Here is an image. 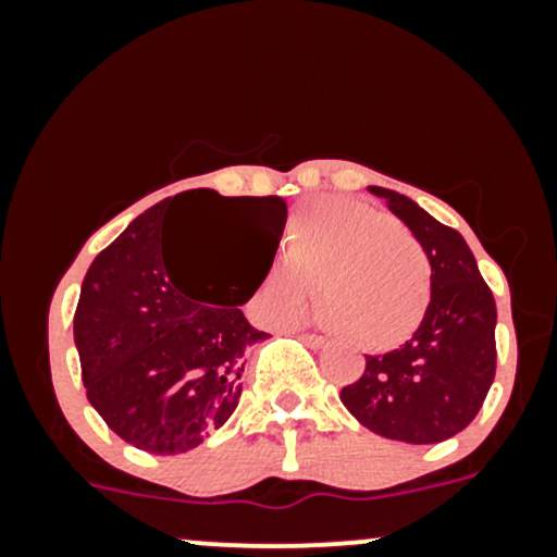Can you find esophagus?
Returning <instances> with one entry per match:
<instances>
[{
	"mask_svg": "<svg viewBox=\"0 0 557 557\" xmlns=\"http://www.w3.org/2000/svg\"><path fill=\"white\" fill-rule=\"evenodd\" d=\"M298 337L309 345V348H324V345H327V341H324L322 335H314V332H298Z\"/></svg>",
	"mask_w": 557,
	"mask_h": 557,
	"instance_id": "34e87169",
	"label": "esophagus"
}]
</instances>
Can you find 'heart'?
Listing matches in <instances>:
<instances>
[{
  "label": "heart",
  "instance_id": "heart-1",
  "mask_svg": "<svg viewBox=\"0 0 557 557\" xmlns=\"http://www.w3.org/2000/svg\"><path fill=\"white\" fill-rule=\"evenodd\" d=\"M319 311L363 348H387L419 327L432 270L421 243L393 216L350 198H317L293 216L285 261L259 287L261 319L285 324Z\"/></svg>",
  "mask_w": 557,
  "mask_h": 557
}]
</instances>
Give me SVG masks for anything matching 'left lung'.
<instances>
[{"label":"left lung","mask_w":557,"mask_h":557,"mask_svg":"<svg viewBox=\"0 0 557 557\" xmlns=\"http://www.w3.org/2000/svg\"><path fill=\"white\" fill-rule=\"evenodd\" d=\"M369 190L385 198L424 248L432 296L417 332L387 354L367 356V369L341 389V400L380 437L443 443L474 421L495 380V298L458 230L408 196L376 185Z\"/></svg>","instance_id":"obj_1"}]
</instances>
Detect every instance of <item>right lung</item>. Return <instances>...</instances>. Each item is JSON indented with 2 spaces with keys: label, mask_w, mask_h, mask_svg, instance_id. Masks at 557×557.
Instances as JSON below:
<instances>
[{
  "label": "right lung",
  "mask_w": 557,
  "mask_h": 557,
  "mask_svg": "<svg viewBox=\"0 0 557 557\" xmlns=\"http://www.w3.org/2000/svg\"><path fill=\"white\" fill-rule=\"evenodd\" d=\"M203 207L243 214L277 251L287 220L280 196L185 190L146 209L94 259L73 319L88 403L117 437L154 456L190 450L233 417L243 354L270 337L238 309L267 274L235 306L220 304L214 287L190 285L170 235L177 216Z\"/></svg>",
  "instance_id": "1"
}]
</instances>
